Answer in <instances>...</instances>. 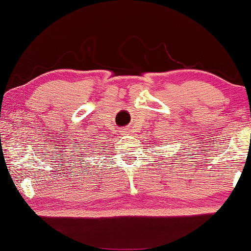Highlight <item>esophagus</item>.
<instances>
[{
    "mask_svg": "<svg viewBox=\"0 0 251 251\" xmlns=\"http://www.w3.org/2000/svg\"><path fill=\"white\" fill-rule=\"evenodd\" d=\"M129 132V130H124V133H128Z\"/></svg>",
    "mask_w": 251,
    "mask_h": 251,
    "instance_id": "obj_1",
    "label": "esophagus"
}]
</instances>
